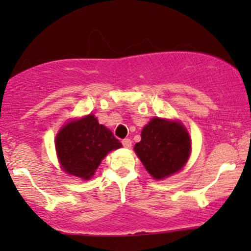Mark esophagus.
Instances as JSON below:
<instances>
[{
    "mask_svg": "<svg viewBox=\"0 0 251 251\" xmlns=\"http://www.w3.org/2000/svg\"><path fill=\"white\" fill-rule=\"evenodd\" d=\"M123 146H124V148H126V149L131 148V146H132L131 139H128V138H126V139H124V140H123Z\"/></svg>",
    "mask_w": 251,
    "mask_h": 251,
    "instance_id": "obj_1",
    "label": "esophagus"
}]
</instances>
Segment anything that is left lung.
I'll use <instances>...</instances> for the list:
<instances>
[{"label":"left lung","instance_id":"left-lung-1","mask_svg":"<svg viewBox=\"0 0 251 251\" xmlns=\"http://www.w3.org/2000/svg\"><path fill=\"white\" fill-rule=\"evenodd\" d=\"M191 138L184 126L177 122L154 118L142 131V140L134 151L149 174L162 179L185 165L188 162Z\"/></svg>","mask_w":251,"mask_h":251}]
</instances>
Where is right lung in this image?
I'll use <instances>...</instances> for the list:
<instances>
[{
	"label": "right lung",
	"instance_id": "1",
	"mask_svg": "<svg viewBox=\"0 0 251 251\" xmlns=\"http://www.w3.org/2000/svg\"><path fill=\"white\" fill-rule=\"evenodd\" d=\"M55 148L62 169L67 174L88 179L112 150L122 143L92 114L72 122L57 134Z\"/></svg>",
	"mask_w": 251,
	"mask_h": 251
}]
</instances>
